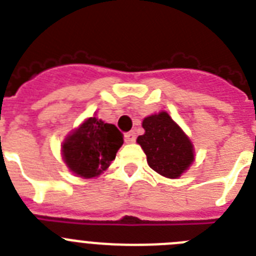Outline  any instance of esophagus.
Instances as JSON below:
<instances>
[{
	"mask_svg": "<svg viewBox=\"0 0 256 256\" xmlns=\"http://www.w3.org/2000/svg\"><path fill=\"white\" fill-rule=\"evenodd\" d=\"M136 141V133L133 132H128L126 134V144H132V142Z\"/></svg>",
	"mask_w": 256,
	"mask_h": 256,
	"instance_id": "34e87169",
	"label": "esophagus"
}]
</instances>
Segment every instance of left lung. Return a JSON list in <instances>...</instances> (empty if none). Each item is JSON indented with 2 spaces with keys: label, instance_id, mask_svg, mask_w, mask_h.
Returning a JSON list of instances; mask_svg holds the SVG:
<instances>
[{
  "label": "left lung",
  "instance_id": "obj_1",
  "mask_svg": "<svg viewBox=\"0 0 256 256\" xmlns=\"http://www.w3.org/2000/svg\"><path fill=\"white\" fill-rule=\"evenodd\" d=\"M144 134L137 142L150 168L166 178H178L194 162V148L183 130L165 112L144 118Z\"/></svg>",
  "mask_w": 256,
  "mask_h": 256
}]
</instances>
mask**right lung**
<instances>
[{
	"instance_id": "add662e5",
	"label": "right lung",
	"mask_w": 256,
	"mask_h": 256,
	"mask_svg": "<svg viewBox=\"0 0 256 256\" xmlns=\"http://www.w3.org/2000/svg\"><path fill=\"white\" fill-rule=\"evenodd\" d=\"M123 144V133L114 124L90 118L62 144L66 165L83 178L102 173Z\"/></svg>"
}]
</instances>
